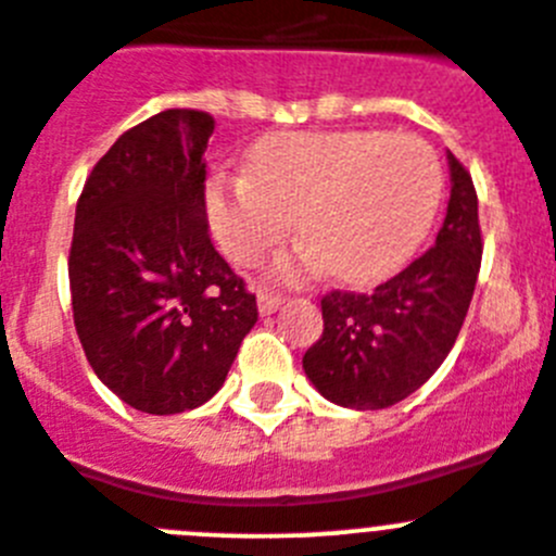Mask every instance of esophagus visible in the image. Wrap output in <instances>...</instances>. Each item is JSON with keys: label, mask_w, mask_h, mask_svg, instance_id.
<instances>
[{"label": "esophagus", "mask_w": 556, "mask_h": 556, "mask_svg": "<svg viewBox=\"0 0 556 556\" xmlns=\"http://www.w3.org/2000/svg\"><path fill=\"white\" fill-rule=\"evenodd\" d=\"M282 295H274V293H263V290H257V312L261 315H274V312L282 306Z\"/></svg>", "instance_id": "1"}]
</instances>
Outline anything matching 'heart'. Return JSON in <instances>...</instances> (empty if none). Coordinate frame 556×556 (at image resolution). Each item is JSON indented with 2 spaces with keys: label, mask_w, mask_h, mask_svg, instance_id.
I'll return each instance as SVG.
<instances>
[{
  "label": "heart",
  "mask_w": 556,
  "mask_h": 556,
  "mask_svg": "<svg viewBox=\"0 0 556 556\" xmlns=\"http://www.w3.org/2000/svg\"><path fill=\"white\" fill-rule=\"evenodd\" d=\"M440 198L443 168L421 138L382 129L277 132L252 149L247 174L208 179L206 217L241 266L261 261L299 217L306 244L277 257L274 274L299 279L326 263L333 279L364 285L418 250Z\"/></svg>",
  "instance_id": "1"
}]
</instances>
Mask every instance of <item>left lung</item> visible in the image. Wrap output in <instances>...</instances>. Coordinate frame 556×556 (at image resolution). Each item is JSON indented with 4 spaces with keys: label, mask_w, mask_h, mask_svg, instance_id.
Here are the masks:
<instances>
[{
    "label": "left lung",
    "mask_w": 556,
    "mask_h": 556,
    "mask_svg": "<svg viewBox=\"0 0 556 556\" xmlns=\"http://www.w3.org/2000/svg\"><path fill=\"white\" fill-rule=\"evenodd\" d=\"M451 201L434 247L371 293L320 301L323 337L304 353L312 386L339 407L382 409L418 391L454 348L481 268L478 195L448 152Z\"/></svg>",
    "instance_id": "obj_1"
}]
</instances>
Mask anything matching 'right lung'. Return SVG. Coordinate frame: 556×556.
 I'll use <instances>...</instances> for the list:
<instances>
[{
	"label": "right lung",
	"instance_id": "right-lung-1",
	"mask_svg": "<svg viewBox=\"0 0 556 556\" xmlns=\"http://www.w3.org/2000/svg\"><path fill=\"white\" fill-rule=\"evenodd\" d=\"M214 118L170 108L105 152L75 206L70 293L94 375L129 407L174 415L223 388L255 295L208 239Z\"/></svg>",
	"mask_w": 556,
	"mask_h": 556
}]
</instances>
